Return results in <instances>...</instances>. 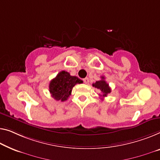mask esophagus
<instances>
[{"instance_id":"obj_1","label":"esophagus","mask_w":160,"mask_h":160,"mask_svg":"<svg viewBox=\"0 0 160 160\" xmlns=\"http://www.w3.org/2000/svg\"><path fill=\"white\" fill-rule=\"evenodd\" d=\"M83 81H84L85 84H87V83H88V82H89V79H88V78H85L83 79Z\"/></svg>"}]
</instances>
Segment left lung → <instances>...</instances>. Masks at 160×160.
Returning <instances> with one entry per match:
<instances>
[{
  "label": "left lung",
  "instance_id": "8db88e82",
  "mask_svg": "<svg viewBox=\"0 0 160 160\" xmlns=\"http://www.w3.org/2000/svg\"><path fill=\"white\" fill-rule=\"evenodd\" d=\"M92 86L101 90L102 92V95H100V97L101 98V99H103L104 97H106L107 95L110 93L111 92V88L109 87L108 83L106 82V80H105V78L103 76H102L101 77V80L96 81L95 83H93V84H92Z\"/></svg>",
  "mask_w": 160,
  "mask_h": 160
}]
</instances>
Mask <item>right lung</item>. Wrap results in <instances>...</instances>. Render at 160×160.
I'll use <instances>...</instances> for the list:
<instances>
[{"label": "right lung", "instance_id": "obj_1", "mask_svg": "<svg viewBox=\"0 0 160 160\" xmlns=\"http://www.w3.org/2000/svg\"><path fill=\"white\" fill-rule=\"evenodd\" d=\"M82 82V80L76 76H71L69 72L61 71L50 81L49 92L56 101H65L71 95L73 87Z\"/></svg>", "mask_w": 160, "mask_h": 160}]
</instances>
